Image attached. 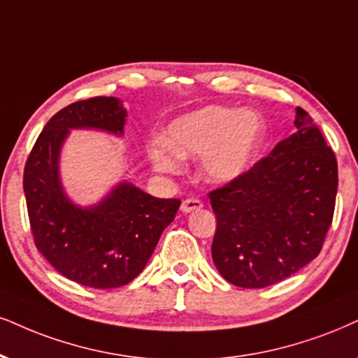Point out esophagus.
I'll return each mask as SVG.
<instances>
[{"label":"esophagus","mask_w":358,"mask_h":358,"mask_svg":"<svg viewBox=\"0 0 358 358\" xmlns=\"http://www.w3.org/2000/svg\"><path fill=\"white\" fill-rule=\"evenodd\" d=\"M202 206H204V204H202V201L196 199V197H189V199L182 201V204H180V210L187 214V213H192V210L201 209Z\"/></svg>","instance_id":"1"}]
</instances>
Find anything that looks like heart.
I'll return each instance as SVG.
<instances>
[{"label":"heart","instance_id":"b5f03b06","mask_svg":"<svg viewBox=\"0 0 358 358\" xmlns=\"http://www.w3.org/2000/svg\"><path fill=\"white\" fill-rule=\"evenodd\" d=\"M264 136L254 111L207 106L172 121L164 141L149 144L148 156L157 171L176 174L182 159L201 156V172L213 182H231L249 169Z\"/></svg>","mask_w":358,"mask_h":358}]
</instances>
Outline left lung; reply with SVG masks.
Wrapping results in <instances>:
<instances>
[{
  "label": "left lung",
  "instance_id": "left-lung-1",
  "mask_svg": "<svg viewBox=\"0 0 358 358\" xmlns=\"http://www.w3.org/2000/svg\"><path fill=\"white\" fill-rule=\"evenodd\" d=\"M294 124L297 132L268 156L209 192L213 260L237 287L262 289L299 272L320 254L332 224L337 157L302 108Z\"/></svg>",
  "mask_w": 358,
  "mask_h": 358
}]
</instances>
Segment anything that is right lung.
Returning a JSON list of instances; mask_svg holds the SVG:
<instances>
[{"label": "right lung", "mask_w": 358, "mask_h": 358, "mask_svg": "<svg viewBox=\"0 0 358 358\" xmlns=\"http://www.w3.org/2000/svg\"><path fill=\"white\" fill-rule=\"evenodd\" d=\"M126 111L116 98L76 101L57 111L31 149L23 189L36 249L66 279L91 289L129 284L143 272L180 201L157 199L122 182L90 209L64 196L57 176L69 129L94 127L122 134Z\"/></svg>", "instance_id": "obj_1"}]
</instances>
